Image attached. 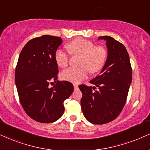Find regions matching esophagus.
Returning a JSON list of instances; mask_svg holds the SVG:
<instances>
[{
    "label": "esophagus",
    "mask_w": 150,
    "mask_h": 150,
    "mask_svg": "<svg viewBox=\"0 0 150 150\" xmlns=\"http://www.w3.org/2000/svg\"><path fill=\"white\" fill-rule=\"evenodd\" d=\"M73 85H74V89H78V88H79L78 85H77L76 83H74Z\"/></svg>",
    "instance_id": "1"
}]
</instances>
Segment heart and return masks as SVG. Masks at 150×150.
I'll return each instance as SVG.
<instances>
[{"label": "heart", "instance_id": "1", "mask_svg": "<svg viewBox=\"0 0 150 150\" xmlns=\"http://www.w3.org/2000/svg\"><path fill=\"white\" fill-rule=\"evenodd\" d=\"M67 49L72 55H79L78 67H70L61 73L62 79L79 83L88 76V71L95 74L102 69L107 59V50L102 46H95L90 40L76 38L68 43ZM55 60L58 65L64 67L67 65L69 54L63 49H58L55 53Z\"/></svg>", "mask_w": 150, "mask_h": 150}]
</instances>
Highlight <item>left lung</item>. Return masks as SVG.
Returning a JSON list of instances; mask_svg holds the SVG:
<instances>
[{"mask_svg":"<svg viewBox=\"0 0 150 150\" xmlns=\"http://www.w3.org/2000/svg\"><path fill=\"white\" fill-rule=\"evenodd\" d=\"M99 40L106 41V63L100 74L90 81L95 87L79 86L83 94V113L95 125L108 123L117 117L126 103L132 80V65L125 46L110 36L99 37Z\"/></svg>","mask_w":150,"mask_h":150,"instance_id":"8db88e82","label":"left lung"}]
</instances>
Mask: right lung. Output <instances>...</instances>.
Segmentation results:
<instances>
[{
	"label": "right lung",
	"instance_id": "right-lung-1",
	"mask_svg": "<svg viewBox=\"0 0 150 150\" xmlns=\"http://www.w3.org/2000/svg\"><path fill=\"white\" fill-rule=\"evenodd\" d=\"M62 42V38L47 35L33 38L22 49L16 64L20 103L28 115L39 122L58 120L64 113V100L74 91L69 81L58 80L55 53Z\"/></svg>",
	"mask_w": 150,
	"mask_h": 150
}]
</instances>
